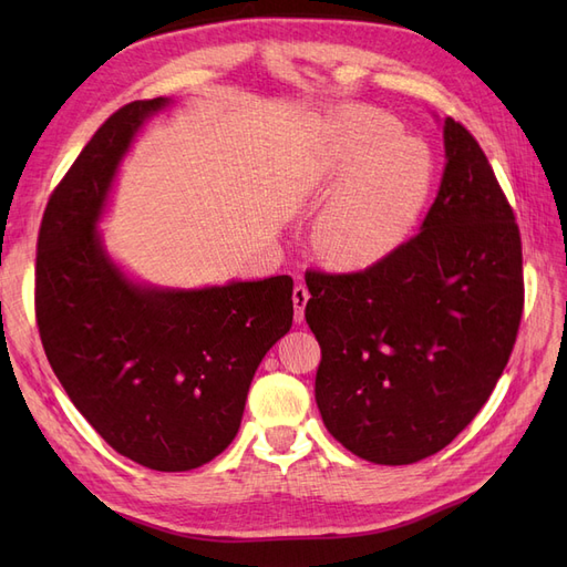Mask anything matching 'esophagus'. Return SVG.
Masks as SVG:
<instances>
[{
    "label": "esophagus",
    "instance_id": "34e87169",
    "mask_svg": "<svg viewBox=\"0 0 567 567\" xmlns=\"http://www.w3.org/2000/svg\"><path fill=\"white\" fill-rule=\"evenodd\" d=\"M310 300V290L305 284H296L293 288V307H296V321L300 323L305 319V305Z\"/></svg>",
    "mask_w": 567,
    "mask_h": 567
}]
</instances>
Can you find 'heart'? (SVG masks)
Listing matches in <instances>:
<instances>
[{"instance_id": "heart-1", "label": "heart", "mask_w": 567, "mask_h": 567, "mask_svg": "<svg viewBox=\"0 0 567 567\" xmlns=\"http://www.w3.org/2000/svg\"><path fill=\"white\" fill-rule=\"evenodd\" d=\"M305 175L323 194L338 188L317 219V252L331 267L357 269L381 262L416 229L435 161L394 117L357 109L323 127Z\"/></svg>"}]
</instances>
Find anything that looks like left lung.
<instances>
[{
    "instance_id": "1",
    "label": "left lung",
    "mask_w": 567,
    "mask_h": 567,
    "mask_svg": "<svg viewBox=\"0 0 567 567\" xmlns=\"http://www.w3.org/2000/svg\"><path fill=\"white\" fill-rule=\"evenodd\" d=\"M444 151L440 194L419 234L367 269L305 274L323 425L383 466L447 447L489 400L520 329L516 215L485 151L454 117L444 120Z\"/></svg>"
}]
</instances>
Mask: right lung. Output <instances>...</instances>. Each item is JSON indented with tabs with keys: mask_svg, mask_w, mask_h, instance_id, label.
Listing matches in <instances>:
<instances>
[{
	"mask_svg": "<svg viewBox=\"0 0 567 567\" xmlns=\"http://www.w3.org/2000/svg\"><path fill=\"white\" fill-rule=\"evenodd\" d=\"M167 99L117 109L51 192L38 234L35 319L68 398L111 447L151 471H192L229 447L267 350L293 323V279L203 290L127 281L96 219L115 167Z\"/></svg>",
	"mask_w": 567,
	"mask_h": 567,
	"instance_id": "right-lung-1",
	"label": "right lung"
}]
</instances>
